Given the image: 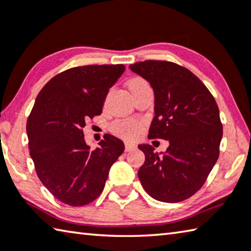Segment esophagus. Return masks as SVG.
I'll list each match as a JSON object with an SVG mask.
<instances>
[{"label":"esophagus","mask_w":251,"mask_h":251,"mask_svg":"<svg viewBox=\"0 0 251 251\" xmlns=\"http://www.w3.org/2000/svg\"><path fill=\"white\" fill-rule=\"evenodd\" d=\"M125 148H126V151L129 152V151L134 150V149L137 148V146H135V144H133V143H131V142H125Z\"/></svg>","instance_id":"34e87169"}]
</instances>
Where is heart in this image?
Masks as SVG:
<instances>
[{
	"mask_svg": "<svg viewBox=\"0 0 251 251\" xmlns=\"http://www.w3.org/2000/svg\"><path fill=\"white\" fill-rule=\"evenodd\" d=\"M148 85V82L141 77H135L129 81V89L133 91L138 87ZM111 131L118 137L123 139H135L139 137L142 130V122L137 120H118L111 125Z\"/></svg>",
	"mask_w": 251,
	"mask_h": 251,
	"instance_id": "obj_1",
	"label": "heart"
}]
</instances>
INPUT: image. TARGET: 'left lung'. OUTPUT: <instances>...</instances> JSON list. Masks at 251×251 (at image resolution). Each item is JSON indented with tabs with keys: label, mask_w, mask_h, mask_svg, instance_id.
Returning a JSON list of instances; mask_svg holds the SVG:
<instances>
[{
	"label": "left lung",
	"mask_w": 251,
	"mask_h": 251,
	"mask_svg": "<svg viewBox=\"0 0 251 251\" xmlns=\"http://www.w3.org/2000/svg\"><path fill=\"white\" fill-rule=\"evenodd\" d=\"M154 90V112L149 138L170 142L159 154L139 146L146 161L138 175L149 195L177 203L200 191L219 156L223 125L213 95L191 70L168 60L130 65Z\"/></svg>",
	"instance_id": "obj_1"
}]
</instances>
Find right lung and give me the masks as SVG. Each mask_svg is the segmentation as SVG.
<instances>
[{
    "instance_id": "right-lung-1",
    "label": "right lung",
    "mask_w": 251,
    "mask_h": 251,
    "mask_svg": "<svg viewBox=\"0 0 251 251\" xmlns=\"http://www.w3.org/2000/svg\"><path fill=\"white\" fill-rule=\"evenodd\" d=\"M125 65H87L69 68L48 81L35 101L26 131L37 176L61 203L83 206L103 191L110 168L125 144L104 134L90 151L82 128L100 116L103 102Z\"/></svg>"
}]
</instances>
